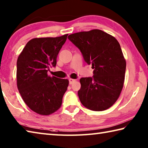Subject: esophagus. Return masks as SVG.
<instances>
[{
    "label": "esophagus",
    "mask_w": 148,
    "mask_h": 148,
    "mask_svg": "<svg viewBox=\"0 0 148 148\" xmlns=\"http://www.w3.org/2000/svg\"><path fill=\"white\" fill-rule=\"evenodd\" d=\"M75 81H76V79H72V78H70V79H69V84H72Z\"/></svg>",
    "instance_id": "34e87169"
}]
</instances>
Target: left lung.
<instances>
[{"label":"left lung","instance_id":"1","mask_svg":"<svg viewBox=\"0 0 148 148\" xmlns=\"http://www.w3.org/2000/svg\"><path fill=\"white\" fill-rule=\"evenodd\" d=\"M68 38L95 69L92 77H82L77 92L81 103L92 111L113 106L123 87L126 61L115 37L99 29L70 34Z\"/></svg>","mask_w":148,"mask_h":148}]
</instances>
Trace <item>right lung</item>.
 I'll return each mask as SVG.
<instances>
[{"label": "right lung", "instance_id": "1", "mask_svg": "<svg viewBox=\"0 0 148 148\" xmlns=\"http://www.w3.org/2000/svg\"><path fill=\"white\" fill-rule=\"evenodd\" d=\"M67 36L32 38L17 59V89L25 103L38 114L49 116L61 106L69 81L50 77L47 71L50 66H56Z\"/></svg>", "mask_w": 148, "mask_h": 148}]
</instances>
